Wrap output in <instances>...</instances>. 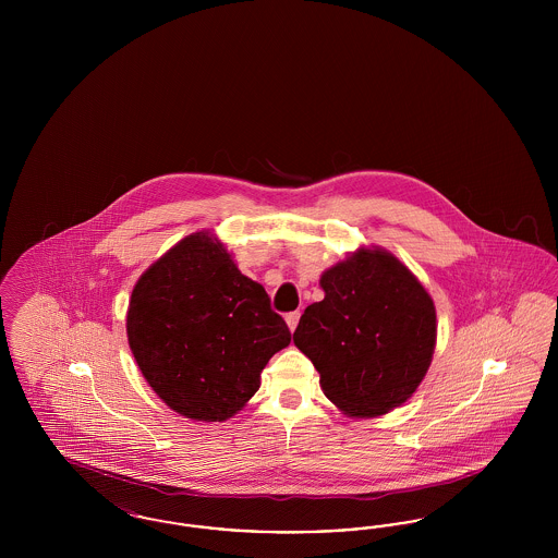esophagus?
<instances>
[{"mask_svg":"<svg viewBox=\"0 0 558 558\" xmlns=\"http://www.w3.org/2000/svg\"><path fill=\"white\" fill-rule=\"evenodd\" d=\"M299 318H301V314L299 312H291V314H287V324H289V328L294 330L296 328V324H299Z\"/></svg>","mask_w":558,"mask_h":558,"instance_id":"obj_1","label":"esophagus"}]
</instances>
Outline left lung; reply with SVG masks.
I'll list each match as a JSON object with an SVG mask.
<instances>
[{
    "instance_id": "obj_1",
    "label": "left lung",
    "mask_w": 558,
    "mask_h": 558,
    "mask_svg": "<svg viewBox=\"0 0 558 558\" xmlns=\"http://www.w3.org/2000/svg\"><path fill=\"white\" fill-rule=\"evenodd\" d=\"M292 335L319 372L324 396L349 416H380L425 378L435 339V305L412 271L387 251L360 248L319 280Z\"/></svg>"
}]
</instances>
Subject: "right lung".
<instances>
[{
	"instance_id": "1",
	"label": "right lung",
	"mask_w": 558,
	"mask_h": 558,
	"mask_svg": "<svg viewBox=\"0 0 558 558\" xmlns=\"http://www.w3.org/2000/svg\"><path fill=\"white\" fill-rule=\"evenodd\" d=\"M128 339L144 378L171 410L221 423L255 396L262 371L289 347L291 330L226 246L196 232L137 280Z\"/></svg>"
}]
</instances>
